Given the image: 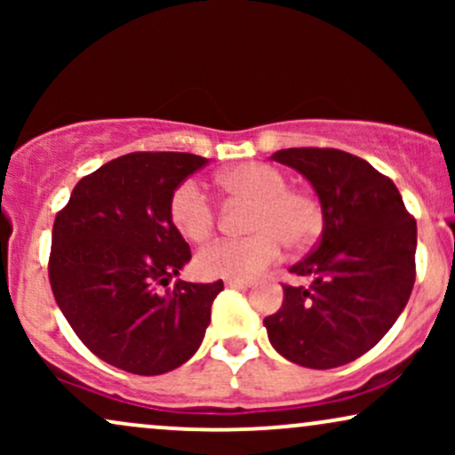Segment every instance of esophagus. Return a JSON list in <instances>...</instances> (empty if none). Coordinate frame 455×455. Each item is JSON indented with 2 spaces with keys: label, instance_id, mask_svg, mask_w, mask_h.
Returning <instances> with one entry per match:
<instances>
[{
  "label": "esophagus",
  "instance_id": "1",
  "mask_svg": "<svg viewBox=\"0 0 455 455\" xmlns=\"http://www.w3.org/2000/svg\"><path fill=\"white\" fill-rule=\"evenodd\" d=\"M224 284H227L228 289H239V291H248L250 289V282H245V280H227Z\"/></svg>",
  "mask_w": 455,
  "mask_h": 455
}]
</instances>
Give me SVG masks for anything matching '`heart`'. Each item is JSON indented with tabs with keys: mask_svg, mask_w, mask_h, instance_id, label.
<instances>
[{
	"mask_svg": "<svg viewBox=\"0 0 455 455\" xmlns=\"http://www.w3.org/2000/svg\"><path fill=\"white\" fill-rule=\"evenodd\" d=\"M228 196L252 203L243 239H220L198 252L195 267L203 278L250 280L280 259L282 243L306 248L321 228L318 210L310 198L289 190V180L263 162H243L218 175ZM171 222L188 242H205L216 224L210 196L196 180L175 188L169 203Z\"/></svg>",
	"mask_w": 455,
	"mask_h": 455,
	"instance_id": "obj_1",
	"label": "heart"
}]
</instances>
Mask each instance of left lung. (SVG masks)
<instances>
[{"label":"left lung","instance_id":"1","mask_svg":"<svg viewBox=\"0 0 455 455\" xmlns=\"http://www.w3.org/2000/svg\"><path fill=\"white\" fill-rule=\"evenodd\" d=\"M271 160L310 181L323 213L321 242L289 267L310 278L284 286L263 321L282 357L315 370L368 353L398 321L415 284L417 224L389 177L340 149L291 148Z\"/></svg>","mask_w":455,"mask_h":455}]
</instances>
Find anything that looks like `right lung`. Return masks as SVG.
I'll list each match as a JSON object with an SVG mask.
<instances>
[{
  "label": "right lung",
  "mask_w": 455,
  "mask_h": 455,
  "mask_svg": "<svg viewBox=\"0 0 455 455\" xmlns=\"http://www.w3.org/2000/svg\"><path fill=\"white\" fill-rule=\"evenodd\" d=\"M207 162L186 151L126 154L83 177L57 213L49 260L55 301L81 342L115 368L164 374L205 338L224 284L180 280L192 254L169 203ZM173 279V290L157 293Z\"/></svg>",
  "instance_id": "right-lung-1"
}]
</instances>
